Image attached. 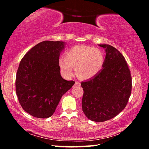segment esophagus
Here are the masks:
<instances>
[{
    "mask_svg": "<svg viewBox=\"0 0 149 149\" xmlns=\"http://www.w3.org/2000/svg\"><path fill=\"white\" fill-rule=\"evenodd\" d=\"M75 86H80L81 84H80V83H79V82H75Z\"/></svg>",
    "mask_w": 149,
    "mask_h": 149,
    "instance_id": "obj_1",
    "label": "esophagus"
}]
</instances>
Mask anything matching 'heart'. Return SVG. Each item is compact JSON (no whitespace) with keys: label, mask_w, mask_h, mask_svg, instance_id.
<instances>
[{"label":"heart","mask_w":149,"mask_h":149,"mask_svg":"<svg viewBox=\"0 0 149 149\" xmlns=\"http://www.w3.org/2000/svg\"><path fill=\"white\" fill-rule=\"evenodd\" d=\"M105 63L104 54L99 49L87 46H75L66 53L65 59H60L59 66L66 77H71L75 69L83 79L93 78L102 70Z\"/></svg>","instance_id":"heart-1"}]
</instances>
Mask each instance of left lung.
I'll list each match as a JSON object with an SVG mask.
<instances>
[{"instance_id": "8db88e82", "label": "left lung", "mask_w": 149, "mask_h": 149, "mask_svg": "<svg viewBox=\"0 0 149 149\" xmlns=\"http://www.w3.org/2000/svg\"><path fill=\"white\" fill-rule=\"evenodd\" d=\"M106 52L104 67L95 77L82 82V108L88 119L102 122L125 108L131 95L132 79L127 62L111 45L100 44Z\"/></svg>"}]
</instances>
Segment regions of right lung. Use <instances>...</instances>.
Returning a JSON list of instances; mask_svg holds the SVG:
<instances>
[{"label": "right lung", "instance_id": "obj_1", "mask_svg": "<svg viewBox=\"0 0 149 149\" xmlns=\"http://www.w3.org/2000/svg\"><path fill=\"white\" fill-rule=\"evenodd\" d=\"M65 42L43 41L22 59L16 77V93L25 111L47 118L55 112L62 96L74 84L60 74L59 55Z\"/></svg>", "mask_w": 149, "mask_h": 149}]
</instances>
